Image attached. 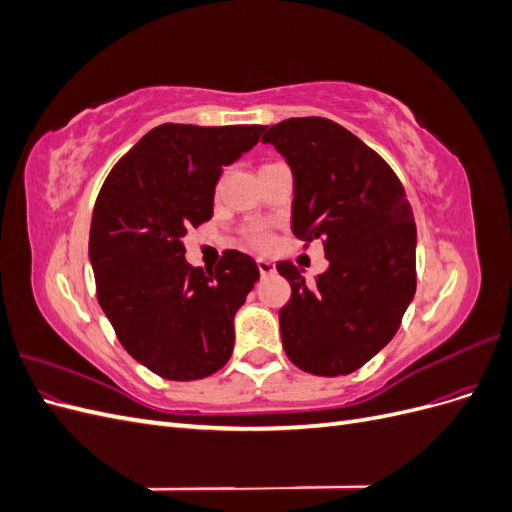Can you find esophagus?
I'll return each mask as SVG.
<instances>
[{
	"label": "esophagus",
	"mask_w": 512,
	"mask_h": 512,
	"mask_svg": "<svg viewBox=\"0 0 512 512\" xmlns=\"http://www.w3.org/2000/svg\"><path fill=\"white\" fill-rule=\"evenodd\" d=\"M256 265H258V271H260L262 277H267V275H271L275 271V265H273L271 260H267V258H258Z\"/></svg>",
	"instance_id": "obj_1"
}]
</instances>
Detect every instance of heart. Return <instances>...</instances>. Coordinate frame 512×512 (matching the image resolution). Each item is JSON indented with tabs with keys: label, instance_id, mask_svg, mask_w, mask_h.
<instances>
[{
	"label": "heart",
	"instance_id": "1",
	"mask_svg": "<svg viewBox=\"0 0 512 512\" xmlns=\"http://www.w3.org/2000/svg\"><path fill=\"white\" fill-rule=\"evenodd\" d=\"M247 239H250L254 245L258 247H265L271 243V235L269 230H265L262 226H252L250 230H247Z\"/></svg>",
	"mask_w": 512,
	"mask_h": 512
}]
</instances>
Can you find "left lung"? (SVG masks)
<instances>
[{
	"label": "left lung",
	"mask_w": 512,
	"mask_h": 512,
	"mask_svg": "<svg viewBox=\"0 0 512 512\" xmlns=\"http://www.w3.org/2000/svg\"><path fill=\"white\" fill-rule=\"evenodd\" d=\"M262 143L292 168L294 237L322 239L329 258L312 284L290 260L277 262L292 288L280 309L284 350L307 374H352L391 342L416 292L406 190L374 149L331 119H286Z\"/></svg>",
	"instance_id": "left-lung-1"
}]
</instances>
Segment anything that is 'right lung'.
<instances>
[{"label": "right lung", "instance_id": "1", "mask_svg": "<svg viewBox=\"0 0 512 512\" xmlns=\"http://www.w3.org/2000/svg\"><path fill=\"white\" fill-rule=\"evenodd\" d=\"M262 132L162 123L113 166L98 194L89 230L98 303L128 354L166 380L207 378L232 354V320L258 282L256 262L226 250L215 269L192 267L183 237L211 220L222 168Z\"/></svg>", "mask_w": 512, "mask_h": 512}]
</instances>
